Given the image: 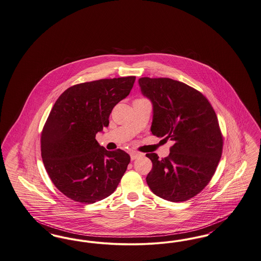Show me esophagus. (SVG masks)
Segmentation results:
<instances>
[{"label": "esophagus", "mask_w": 261, "mask_h": 261, "mask_svg": "<svg viewBox=\"0 0 261 261\" xmlns=\"http://www.w3.org/2000/svg\"><path fill=\"white\" fill-rule=\"evenodd\" d=\"M129 155H130V159H132V161L137 159L138 157H140V156H141V154H140V153L136 152V151H132V152L129 153Z\"/></svg>", "instance_id": "obj_1"}]
</instances>
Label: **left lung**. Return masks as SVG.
Masks as SVG:
<instances>
[{"instance_id": "obj_1", "label": "left lung", "mask_w": 261, "mask_h": 261, "mask_svg": "<svg viewBox=\"0 0 261 261\" xmlns=\"http://www.w3.org/2000/svg\"><path fill=\"white\" fill-rule=\"evenodd\" d=\"M138 83L153 104L152 135L174 142L164 159L146 154L153 164L148 186L164 200L187 201L211 181L221 158L223 136L216 112L202 92L179 81L143 77Z\"/></svg>"}]
</instances>
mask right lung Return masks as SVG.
<instances>
[{"instance_id": "add662e5", "label": "right lung", "mask_w": 261, "mask_h": 261, "mask_svg": "<svg viewBox=\"0 0 261 261\" xmlns=\"http://www.w3.org/2000/svg\"><path fill=\"white\" fill-rule=\"evenodd\" d=\"M135 76L101 79L68 88L57 98L41 135V155L57 189L69 199L93 204L110 196L130 157L107 151L95 139L109 125L114 106L132 91Z\"/></svg>"}]
</instances>
